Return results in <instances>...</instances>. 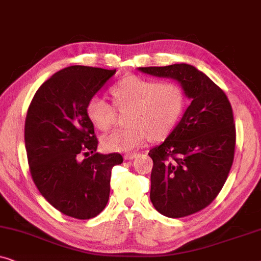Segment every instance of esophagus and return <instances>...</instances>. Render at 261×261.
<instances>
[{
  "label": "esophagus",
  "instance_id": "1",
  "mask_svg": "<svg viewBox=\"0 0 261 261\" xmlns=\"http://www.w3.org/2000/svg\"><path fill=\"white\" fill-rule=\"evenodd\" d=\"M137 156H138L137 153H126V154L123 155V158L126 160H132V159L137 158Z\"/></svg>",
  "mask_w": 261,
  "mask_h": 261
}]
</instances>
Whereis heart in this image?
Wrapping results in <instances>:
<instances>
[{"instance_id": "obj_1", "label": "heart", "mask_w": 261, "mask_h": 261, "mask_svg": "<svg viewBox=\"0 0 261 261\" xmlns=\"http://www.w3.org/2000/svg\"><path fill=\"white\" fill-rule=\"evenodd\" d=\"M112 94L120 109L132 108L128 122L132 127L103 135L102 147L109 152H130L141 147L151 137L166 138L177 126L185 105L183 89L172 82H159L128 76L114 85ZM92 124L107 130L115 121V108L101 96H92L87 105Z\"/></svg>"}]
</instances>
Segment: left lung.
I'll list each match as a JSON object with an SVG mask.
<instances>
[{
  "label": "left lung",
  "instance_id": "8db88e82",
  "mask_svg": "<svg viewBox=\"0 0 261 261\" xmlns=\"http://www.w3.org/2000/svg\"><path fill=\"white\" fill-rule=\"evenodd\" d=\"M138 70L178 82L191 101L163 144L148 153L153 206L173 219L191 215L216 198L230 171L235 148L231 106L205 73L189 64Z\"/></svg>",
  "mask_w": 261,
  "mask_h": 261
}]
</instances>
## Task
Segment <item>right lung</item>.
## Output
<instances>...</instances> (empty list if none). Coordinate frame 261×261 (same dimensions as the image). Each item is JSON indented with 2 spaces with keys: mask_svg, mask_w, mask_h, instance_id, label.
<instances>
[{
  "mask_svg": "<svg viewBox=\"0 0 261 261\" xmlns=\"http://www.w3.org/2000/svg\"><path fill=\"white\" fill-rule=\"evenodd\" d=\"M116 70L73 65L41 84L28 108L24 144L38 190L64 215L80 220L106 208L119 153L101 154L87 105ZM92 155L83 159V155Z\"/></svg>",
  "mask_w": 261,
  "mask_h": 261,
  "instance_id": "add662e5",
  "label": "right lung"
}]
</instances>
